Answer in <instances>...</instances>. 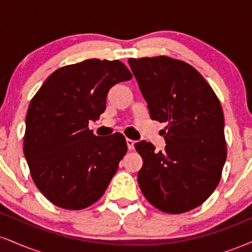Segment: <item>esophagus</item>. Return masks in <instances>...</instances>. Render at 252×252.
I'll list each match as a JSON object with an SVG mask.
<instances>
[{
  "mask_svg": "<svg viewBox=\"0 0 252 252\" xmlns=\"http://www.w3.org/2000/svg\"><path fill=\"white\" fill-rule=\"evenodd\" d=\"M126 146H128V149H129V150H132V149H134V146H135V141L130 140V138H126Z\"/></svg>",
  "mask_w": 252,
  "mask_h": 252,
  "instance_id": "1",
  "label": "esophagus"
}]
</instances>
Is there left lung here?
I'll use <instances>...</instances> for the list:
<instances>
[{
  "label": "left lung",
  "instance_id": "left-lung-1",
  "mask_svg": "<svg viewBox=\"0 0 252 252\" xmlns=\"http://www.w3.org/2000/svg\"><path fill=\"white\" fill-rule=\"evenodd\" d=\"M150 118L166 123V148L135 143L143 166L137 181L153 206L187 212L212 194L226 160L224 114L215 91L189 63L169 57L128 60Z\"/></svg>",
  "mask_w": 252,
  "mask_h": 252
}]
</instances>
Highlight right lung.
Segmentation results:
<instances>
[{"label": "right lung", "mask_w": 252, "mask_h": 252, "mask_svg": "<svg viewBox=\"0 0 252 252\" xmlns=\"http://www.w3.org/2000/svg\"><path fill=\"white\" fill-rule=\"evenodd\" d=\"M131 78L120 60L89 59L58 68L31 100L24 153L34 184L56 206L83 210L105 192L128 148L118 132L94 135L89 121L104 112L109 90Z\"/></svg>", "instance_id": "add662e5"}]
</instances>
